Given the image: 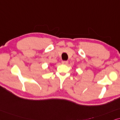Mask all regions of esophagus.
<instances>
[{
    "mask_svg": "<svg viewBox=\"0 0 120 120\" xmlns=\"http://www.w3.org/2000/svg\"><path fill=\"white\" fill-rule=\"evenodd\" d=\"M62 64L64 65H67L68 64V61H62Z\"/></svg>",
    "mask_w": 120,
    "mask_h": 120,
    "instance_id": "obj_1",
    "label": "esophagus"
}]
</instances>
